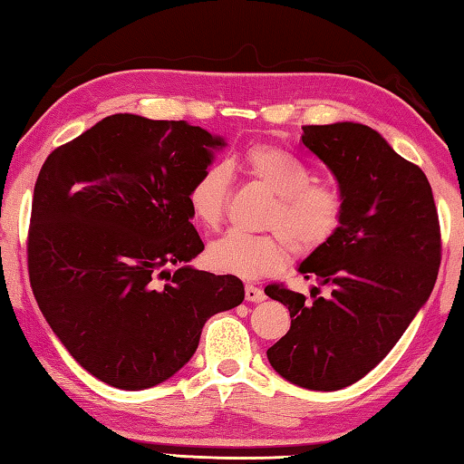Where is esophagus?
I'll list each match as a JSON object with an SVG mask.
<instances>
[{"mask_svg": "<svg viewBox=\"0 0 464 464\" xmlns=\"http://www.w3.org/2000/svg\"><path fill=\"white\" fill-rule=\"evenodd\" d=\"M244 296H246V301H250V303L265 301V293H262V288H258L255 285H246V288H244Z\"/></svg>", "mask_w": 464, "mask_h": 464, "instance_id": "1", "label": "esophagus"}]
</instances>
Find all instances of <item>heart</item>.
Masks as SVG:
<instances>
[{"label":"heart","mask_w":464,"mask_h":464,"mask_svg":"<svg viewBox=\"0 0 464 464\" xmlns=\"http://www.w3.org/2000/svg\"><path fill=\"white\" fill-rule=\"evenodd\" d=\"M240 171L275 196L265 228L250 236L228 232L208 246V265L218 273L256 281L283 268L288 246L296 255H311L334 238L343 222L345 199L329 181H314L309 165L275 143L258 141L238 155ZM234 163H214L194 179L188 204L194 220L204 228H218L232 194Z\"/></svg>","instance_id":"obj_1"}]
</instances>
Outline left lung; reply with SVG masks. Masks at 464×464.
<instances>
[{"label":"left lung","mask_w":464,"mask_h":464,"mask_svg":"<svg viewBox=\"0 0 464 464\" xmlns=\"http://www.w3.org/2000/svg\"><path fill=\"white\" fill-rule=\"evenodd\" d=\"M301 141L335 176L345 212L334 238L299 265L304 278L331 288L329 296L304 303L283 285L265 288L291 313V329L266 355L291 383L331 392L370 373L428 301L440 226L424 171L378 130L347 121L307 125Z\"/></svg>","instance_id":"8db88e82"}]
</instances>
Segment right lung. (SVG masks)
I'll return each mask as SVG.
<instances>
[{
  "mask_svg": "<svg viewBox=\"0 0 464 464\" xmlns=\"http://www.w3.org/2000/svg\"><path fill=\"white\" fill-rule=\"evenodd\" d=\"M224 145L186 121L119 112L42 165L32 291L68 353L112 388L169 380L196 353L204 323L244 301L240 278L188 265L204 250L188 191Z\"/></svg>",
  "mask_w": 464,
  "mask_h": 464,
  "instance_id": "right-lung-1",
  "label": "right lung"
}]
</instances>
